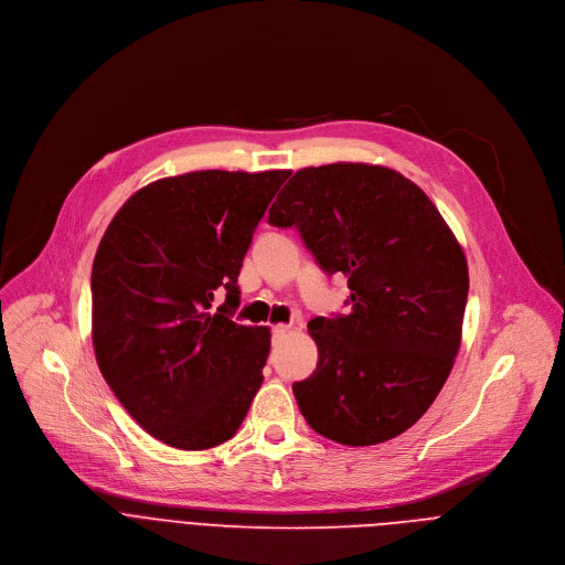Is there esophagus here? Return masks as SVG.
<instances>
[{
	"label": "esophagus",
	"mask_w": 565,
	"mask_h": 565,
	"mask_svg": "<svg viewBox=\"0 0 565 565\" xmlns=\"http://www.w3.org/2000/svg\"><path fill=\"white\" fill-rule=\"evenodd\" d=\"M286 333H290V324H277V327H273V338H284Z\"/></svg>",
	"instance_id": "esophagus-1"
}]
</instances>
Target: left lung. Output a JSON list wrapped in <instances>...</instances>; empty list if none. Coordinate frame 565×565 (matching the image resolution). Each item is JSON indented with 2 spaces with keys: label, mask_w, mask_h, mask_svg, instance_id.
<instances>
[{
  "label": "left lung",
  "mask_w": 565,
  "mask_h": 565,
  "mask_svg": "<svg viewBox=\"0 0 565 565\" xmlns=\"http://www.w3.org/2000/svg\"><path fill=\"white\" fill-rule=\"evenodd\" d=\"M268 221L297 227L321 270L351 290L349 315L308 321L319 360L292 384L301 416L349 447L407 431L460 349L469 273L454 232L416 183L366 163L299 170Z\"/></svg>",
  "instance_id": "8db88e82"
}]
</instances>
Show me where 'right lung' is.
Returning <instances> with one entry per match:
<instances>
[{
  "label": "right lung",
  "mask_w": 565,
  "mask_h": 565,
  "mask_svg": "<svg viewBox=\"0 0 565 565\" xmlns=\"http://www.w3.org/2000/svg\"><path fill=\"white\" fill-rule=\"evenodd\" d=\"M288 170H205L138 190L111 218L92 270V338L129 416L170 447L230 440L264 382L266 327L232 319L238 273ZM226 303L213 310V295Z\"/></svg>",
  "instance_id": "1"
}]
</instances>
